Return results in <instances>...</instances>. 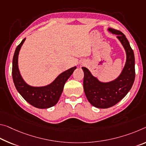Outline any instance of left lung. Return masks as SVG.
<instances>
[{"mask_svg": "<svg viewBox=\"0 0 146 146\" xmlns=\"http://www.w3.org/2000/svg\"><path fill=\"white\" fill-rule=\"evenodd\" d=\"M109 31L117 34L127 53L125 66L119 77L114 81L102 83L93 77L87 68H82L86 96L91 105L100 108L111 107L121 101L131 90L135 78V55L129 41L121 31L113 29Z\"/></svg>", "mask_w": 146, "mask_h": 146, "instance_id": "left-lung-1", "label": "left lung"}]
</instances>
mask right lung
Listing matches in <instances>:
<instances>
[{"label": "right lung", "instance_id": "obj_1", "mask_svg": "<svg viewBox=\"0 0 146 146\" xmlns=\"http://www.w3.org/2000/svg\"><path fill=\"white\" fill-rule=\"evenodd\" d=\"M25 38L17 45L15 50L12 63V77L18 92L28 103L38 108H47L56 105L63 91L67 80L72 75L76 67L61 73L51 84L44 87H32L26 83L21 76L18 69V54Z\"/></svg>", "mask_w": 146, "mask_h": 146}]
</instances>
